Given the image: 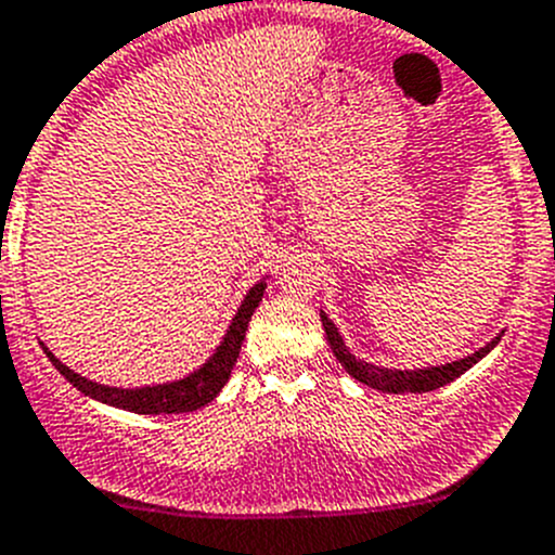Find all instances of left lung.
Here are the masks:
<instances>
[{"label":"left lung","mask_w":555,"mask_h":555,"mask_svg":"<svg viewBox=\"0 0 555 555\" xmlns=\"http://www.w3.org/2000/svg\"><path fill=\"white\" fill-rule=\"evenodd\" d=\"M321 321L323 332H326L328 346H332L334 357L339 359V364L357 378L364 387L378 389V392H389V396H401V392H431L437 387H446L453 378H459L462 373H467L476 362H481L492 348L501 343L503 334H498L495 339H489L487 346L473 351L470 357L456 359V362L446 364H431V367H414V371H401V367H382V364L364 362V359H357L351 351H348L346 339L339 334V328L334 326V321L321 309Z\"/></svg>","instance_id":"left-lung-1"}]
</instances>
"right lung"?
Masks as SVG:
<instances>
[{
  "label": "right lung",
  "instance_id": "right-lung-1",
  "mask_svg": "<svg viewBox=\"0 0 555 555\" xmlns=\"http://www.w3.org/2000/svg\"><path fill=\"white\" fill-rule=\"evenodd\" d=\"M266 279H259L246 296H243L241 307L234 312L232 323H229L227 334L221 337L218 348L212 351V357L204 364H198L196 371L188 373L182 378H173V382L163 384H146V387H109V384L91 382V378L74 373L68 364L60 362L47 346L49 362L60 371V376L68 378L74 387L82 392V396L93 398L99 403H107V406L124 409V412L134 414H179V412H196V409L207 406L212 398L223 389V384L232 376V367L237 362V353H241L243 337L248 332V321H251L254 309L262 301V293H266Z\"/></svg>",
  "mask_w": 555,
  "mask_h": 555
}]
</instances>
